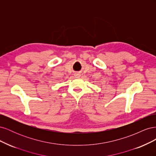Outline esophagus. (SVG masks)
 <instances>
[{"label":"esophagus","instance_id":"obj_1","mask_svg":"<svg viewBox=\"0 0 156 156\" xmlns=\"http://www.w3.org/2000/svg\"><path fill=\"white\" fill-rule=\"evenodd\" d=\"M75 76L77 77H80V74H79V73H75Z\"/></svg>","mask_w":156,"mask_h":156}]
</instances>
